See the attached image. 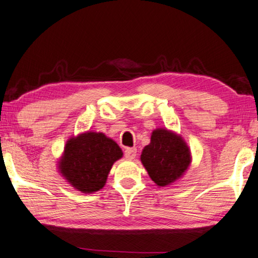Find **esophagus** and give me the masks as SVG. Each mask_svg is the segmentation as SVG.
<instances>
[{"instance_id": "34e87169", "label": "esophagus", "mask_w": 258, "mask_h": 258, "mask_svg": "<svg viewBox=\"0 0 258 258\" xmlns=\"http://www.w3.org/2000/svg\"><path fill=\"white\" fill-rule=\"evenodd\" d=\"M125 158L127 160H133L136 156V149L135 148H127L124 152Z\"/></svg>"}]
</instances>
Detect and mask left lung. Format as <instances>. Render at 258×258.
<instances>
[{
	"label": "left lung",
	"mask_w": 258,
	"mask_h": 258,
	"mask_svg": "<svg viewBox=\"0 0 258 258\" xmlns=\"http://www.w3.org/2000/svg\"><path fill=\"white\" fill-rule=\"evenodd\" d=\"M191 152L182 136L168 128H156L144 146L141 162L158 186L180 180L191 164Z\"/></svg>",
	"instance_id": "1"
}]
</instances>
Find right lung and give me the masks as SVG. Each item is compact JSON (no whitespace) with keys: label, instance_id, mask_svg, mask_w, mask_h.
<instances>
[{"label":"right lung","instance_id":"add662e5","mask_svg":"<svg viewBox=\"0 0 258 258\" xmlns=\"http://www.w3.org/2000/svg\"><path fill=\"white\" fill-rule=\"evenodd\" d=\"M123 151L104 133L87 132L72 136L58 161V171L83 194L97 192L106 184L109 171Z\"/></svg>","mask_w":258,"mask_h":258}]
</instances>
